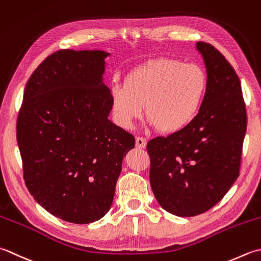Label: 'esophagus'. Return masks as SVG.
I'll return each mask as SVG.
<instances>
[{"instance_id":"34e87169","label":"esophagus","mask_w":261,"mask_h":261,"mask_svg":"<svg viewBox=\"0 0 261 261\" xmlns=\"http://www.w3.org/2000/svg\"><path fill=\"white\" fill-rule=\"evenodd\" d=\"M146 140L144 137H136V146L140 148H145L146 147Z\"/></svg>"}]
</instances>
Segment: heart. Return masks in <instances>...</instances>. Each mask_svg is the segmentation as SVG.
<instances>
[{
	"instance_id": "b5f03b06",
	"label": "heart",
	"mask_w": 261,
	"mask_h": 261,
	"mask_svg": "<svg viewBox=\"0 0 261 261\" xmlns=\"http://www.w3.org/2000/svg\"><path fill=\"white\" fill-rule=\"evenodd\" d=\"M208 77L197 64L159 57L135 67L124 84L109 88L111 114L121 128L132 129L143 116L163 134H179L198 118L206 100Z\"/></svg>"
}]
</instances>
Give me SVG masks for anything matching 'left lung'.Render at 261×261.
Segmentation results:
<instances>
[{
	"instance_id": "1",
	"label": "left lung",
	"mask_w": 261,
	"mask_h": 261,
	"mask_svg": "<svg viewBox=\"0 0 261 261\" xmlns=\"http://www.w3.org/2000/svg\"><path fill=\"white\" fill-rule=\"evenodd\" d=\"M208 90L198 118L187 129L147 143L150 181L163 210L189 217L211 210L239 177L247 113L241 83L225 57L206 42Z\"/></svg>"
}]
</instances>
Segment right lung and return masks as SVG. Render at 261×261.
<instances>
[{"instance_id":"add662e5","label":"right lung","mask_w":261,"mask_h":261,"mask_svg":"<svg viewBox=\"0 0 261 261\" xmlns=\"http://www.w3.org/2000/svg\"><path fill=\"white\" fill-rule=\"evenodd\" d=\"M103 50L62 49L27 82L17 141L27 188L41 207L63 221L88 224L113 205L127 152L128 132L108 119Z\"/></svg>"}]
</instances>
